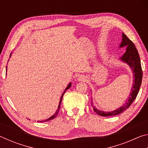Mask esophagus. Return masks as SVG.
<instances>
[{
  "mask_svg": "<svg viewBox=\"0 0 148 148\" xmlns=\"http://www.w3.org/2000/svg\"><path fill=\"white\" fill-rule=\"evenodd\" d=\"M77 80H78L79 82L86 81V77L83 76V75H81V76H79L78 77H77Z\"/></svg>",
  "mask_w": 148,
  "mask_h": 148,
  "instance_id": "esophagus-1",
  "label": "esophagus"
}]
</instances>
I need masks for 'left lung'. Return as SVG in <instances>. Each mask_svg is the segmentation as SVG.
<instances>
[{
    "instance_id": "obj_1",
    "label": "left lung",
    "mask_w": 148,
    "mask_h": 148,
    "mask_svg": "<svg viewBox=\"0 0 148 148\" xmlns=\"http://www.w3.org/2000/svg\"><path fill=\"white\" fill-rule=\"evenodd\" d=\"M126 46V52L121 57V59L129 65L134 73V84L133 86L132 87V91L131 92V95H130L128 100L125 102V104L123 106L120 107L117 110H114V111L110 112H102L101 111V110L95 108V106H92L93 107L94 111L97 114L100 115V116L105 117L112 116L122 113L123 112H124L125 110H126L131 106L132 102H134L135 99L136 98L137 95L139 92L142 79V70L141 63H140V56L135 45L132 43V42L126 35L124 33H123V40L121 44H120V47H123Z\"/></svg>"
}]
</instances>
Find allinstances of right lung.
<instances>
[{"instance_id": "1", "label": "right lung", "mask_w": 148, "mask_h": 148, "mask_svg": "<svg viewBox=\"0 0 148 148\" xmlns=\"http://www.w3.org/2000/svg\"><path fill=\"white\" fill-rule=\"evenodd\" d=\"M10 56H11V54H10ZM6 68H7V66H6ZM71 84H69V85L68 86H67V87L66 89H65V90H64V91L63 92V93H62V96H61V100H60V102H59V107H58V109L57 110V111H56V113H55L54 114H53V116H52L51 117H50L49 118H48V119H46V120H43V121H40V122H45V121H49V120H51V119H54L55 117H56L57 116V114H59V110H60V108H61V101H62V97H63V95H64V92H66V91L67 89H69L70 87H71ZM38 122H39V121H38Z\"/></svg>"}]
</instances>
